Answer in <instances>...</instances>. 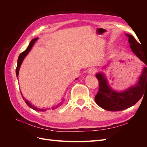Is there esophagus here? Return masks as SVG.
Segmentation results:
<instances>
[{"mask_svg":"<svg viewBox=\"0 0 147 147\" xmlns=\"http://www.w3.org/2000/svg\"><path fill=\"white\" fill-rule=\"evenodd\" d=\"M97 72V69L95 67H91L90 68V69L89 70V74H91V75H93L96 72Z\"/></svg>","mask_w":147,"mask_h":147,"instance_id":"obj_1","label":"esophagus"}]
</instances>
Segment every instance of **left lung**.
I'll use <instances>...</instances> for the list:
<instances>
[{
	"label": "left lung",
	"mask_w": 147,
	"mask_h": 147,
	"mask_svg": "<svg viewBox=\"0 0 147 147\" xmlns=\"http://www.w3.org/2000/svg\"><path fill=\"white\" fill-rule=\"evenodd\" d=\"M132 52L144 62L145 65L138 83L122 92L114 91L109 85L107 80L102 73L96 74L99 81V91L95 96L96 104L106 110L120 111L135 105L143 96L147 89V53L142 50L141 45L132 35L126 34Z\"/></svg>",
	"instance_id": "obj_1"
}]
</instances>
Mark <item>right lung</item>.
Wrapping results in <instances>:
<instances>
[{
  "mask_svg": "<svg viewBox=\"0 0 147 147\" xmlns=\"http://www.w3.org/2000/svg\"><path fill=\"white\" fill-rule=\"evenodd\" d=\"M37 39H38V38H35L32 39V40L30 41V43H29V45L28 48L26 49V50L22 52V53H21V54L20 55V56H19V57H18V64H17L16 69V74L17 78L18 77L19 70H20V69L21 65L22 63H23V60H24V57H25L26 56H27V55L28 54L29 52L30 51L31 49H32V47H33L35 42L37 41ZM21 95H22V97H23V99H24V100L25 101V102L26 103V104H27V105L29 107H30L31 109H32L33 110L40 111V112H45V111H46V110H48V109H38L37 107H35V106L33 105L32 104L30 103V102H29L27 99H26L24 98V97L23 96V94H21ZM60 105H61V103H60V104H57V105L56 106H55V107H52V110H54V109H56V108H57V107H59Z\"/></svg>",
  "mask_w": 147,
  "mask_h": 147,
  "instance_id": "obj_1",
  "label": "right lung"
}]
</instances>
